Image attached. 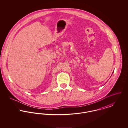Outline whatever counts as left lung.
Returning a JSON list of instances; mask_svg holds the SVG:
<instances>
[{
	"mask_svg": "<svg viewBox=\"0 0 128 128\" xmlns=\"http://www.w3.org/2000/svg\"><path fill=\"white\" fill-rule=\"evenodd\" d=\"M113 73H112V74H113Z\"/></svg>",
	"mask_w": 128,
	"mask_h": 128,
	"instance_id": "8db88e82",
	"label": "left lung"
}]
</instances>
